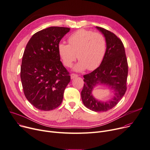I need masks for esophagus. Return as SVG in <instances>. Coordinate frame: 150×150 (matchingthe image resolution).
<instances>
[{"instance_id":"esophagus-1","label":"esophagus","mask_w":150,"mask_h":150,"mask_svg":"<svg viewBox=\"0 0 150 150\" xmlns=\"http://www.w3.org/2000/svg\"><path fill=\"white\" fill-rule=\"evenodd\" d=\"M77 76H78V75L75 74H72L71 75V79H74V78H76Z\"/></svg>"}]
</instances>
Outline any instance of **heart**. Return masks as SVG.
Here are the masks:
<instances>
[{
    "instance_id": "b5f03b06",
    "label": "heart",
    "mask_w": 150,
    "mask_h": 150,
    "mask_svg": "<svg viewBox=\"0 0 150 150\" xmlns=\"http://www.w3.org/2000/svg\"><path fill=\"white\" fill-rule=\"evenodd\" d=\"M68 43L58 45L59 56L65 66L71 67L76 55L79 62L74 67L75 71H93L101 65L107 50L106 39L102 34L79 29L69 37Z\"/></svg>"
}]
</instances>
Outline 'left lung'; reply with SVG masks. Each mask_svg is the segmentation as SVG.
<instances>
[{
    "label": "left lung",
    "instance_id": "obj_1",
    "mask_svg": "<svg viewBox=\"0 0 150 150\" xmlns=\"http://www.w3.org/2000/svg\"><path fill=\"white\" fill-rule=\"evenodd\" d=\"M104 34L107 50L101 65L91 73L84 75L81 99L84 105L96 112H106L113 108L122 99L127 91L128 63L122 41L114 33L96 26ZM98 84L108 86L114 90L115 96L111 100L102 102L95 99L91 92Z\"/></svg>",
    "mask_w": 150,
    "mask_h": 150
}]
</instances>
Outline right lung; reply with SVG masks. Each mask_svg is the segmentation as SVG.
<instances>
[{
  "instance_id": "obj_1",
  "label": "right lung",
  "mask_w": 150,
  "mask_h": 150,
  "mask_svg": "<svg viewBox=\"0 0 150 150\" xmlns=\"http://www.w3.org/2000/svg\"><path fill=\"white\" fill-rule=\"evenodd\" d=\"M70 31L52 26L30 38L22 57L21 78L28 101L38 110L49 111L62 103L71 76L60 61L58 45Z\"/></svg>"
}]
</instances>
